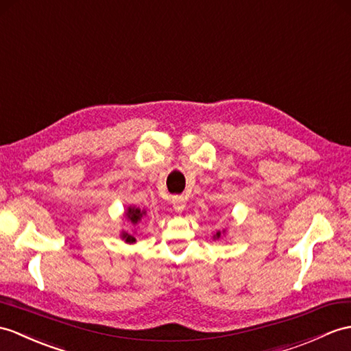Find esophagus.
Here are the masks:
<instances>
[{"mask_svg":"<svg viewBox=\"0 0 351 351\" xmlns=\"http://www.w3.org/2000/svg\"><path fill=\"white\" fill-rule=\"evenodd\" d=\"M172 205L176 213H182L185 209V199L182 195H175V197H172Z\"/></svg>","mask_w":351,"mask_h":351,"instance_id":"1","label":"esophagus"}]
</instances>
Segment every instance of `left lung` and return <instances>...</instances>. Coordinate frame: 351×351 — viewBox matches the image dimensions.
Listing matches in <instances>:
<instances>
[{"label": "left lung", "instance_id": "1", "mask_svg": "<svg viewBox=\"0 0 351 351\" xmlns=\"http://www.w3.org/2000/svg\"><path fill=\"white\" fill-rule=\"evenodd\" d=\"M226 233V230H223V233L221 232H217L215 234H214V239H219V238H221V234H224Z\"/></svg>", "mask_w": 351, "mask_h": 351}]
</instances>
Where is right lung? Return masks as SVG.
<instances>
[{
  "instance_id": "right-lung-1",
  "label": "right lung",
  "mask_w": 351,
  "mask_h": 351,
  "mask_svg": "<svg viewBox=\"0 0 351 351\" xmlns=\"http://www.w3.org/2000/svg\"><path fill=\"white\" fill-rule=\"evenodd\" d=\"M145 215H146V210H145V209H141V208H137V206H128V208L125 209V213H124V218L127 219L128 223H132L133 226H136L138 221H141V219H142ZM134 233H136V232L128 233V232H125V230H122L119 236H121V239L124 241L125 243H136V236H134Z\"/></svg>"
}]
</instances>
